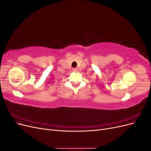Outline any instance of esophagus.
Masks as SVG:
<instances>
[{
	"mask_svg": "<svg viewBox=\"0 0 151 151\" xmlns=\"http://www.w3.org/2000/svg\"><path fill=\"white\" fill-rule=\"evenodd\" d=\"M72 70H73V72H78V69H77V68H73Z\"/></svg>",
	"mask_w": 151,
	"mask_h": 151,
	"instance_id": "esophagus-1",
	"label": "esophagus"
}]
</instances>
